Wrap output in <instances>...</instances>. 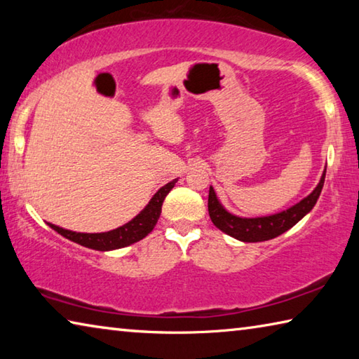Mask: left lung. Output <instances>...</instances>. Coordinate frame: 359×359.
<instances>
[{
  "label": "left lung",
  "instance_id": "8db88e82",
  "mask_svg": "<svg viewBox=\"0 0 359 359\" xmlns=\"http://www.w3.org/2000/svg\"><path fill=\"white\" fill-rule=\"evenodd\" d=\"M325 175L326 169L323 171V175H321L317 188H315L307 198H304L301 203H297L293 208L280 212V214L258 218H241L229 214V212L224 210L223 205L218 203L214 188L210 187L208 203L210 220L218 229H222L223 233H226L231 238L239 239L242 242H263L274 239L277 236L283 234L285 231L293 228L304 215L309 214V212L313 209V205L317 204V199L320 198L321 188H323Z\"/></svg>",
  "mask_w": 359,
  "mask_h": 359
}]
</instances>
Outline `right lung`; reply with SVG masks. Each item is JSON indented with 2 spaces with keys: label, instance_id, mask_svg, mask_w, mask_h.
<instances>
[{
  "label": "right lung",
  "instance_id": "1",
  "mask_svg": "<svg viewBox=\"0 0 359 359\" xmlns=\"http://www.w3.org/2000/svg\"><path fill=\"white\" fill-rule=\"evenodd\" d=\"M177 179L169 182L165 187H161L160 190L155 193V196L150 199V203L145 205V209L141 214L136 215L131 222H128L123 226L117 229L107 231V233H76V231L63 229L57 226V224L48 223V226L55 229L58 234L65 236L66 239H69L76 244H81L83 247L93 248V250H114V248H121L126 245L135 244V242L144 239L151 229L155 228V224L160 218L161 214V205L165 201L166 194L172 190Z\"/></svg>",
  "mask_w": 359,
  "mask_h": 359
}]
</instances>
